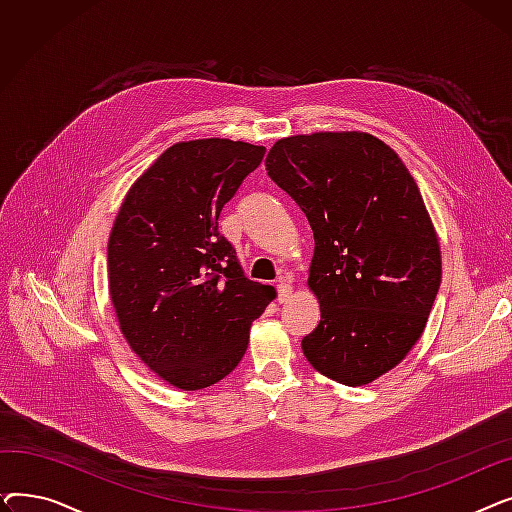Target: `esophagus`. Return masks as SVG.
<instances>
[{
    "label": "esophagus",
    "mask_w": 512,
    "mask_h": 512,
    "mask_svg": "<svg viewBox=\"0 0 512 512\" xmlns=\"http://www.w3.org/2000/svg\"><path fill=\"white\" fill-rule=\"evenodd\" d=\"M278 303H288L292 299V286L286 282H280L278 286Z\"/></svg>",
    "instance_id": "obj_1"
}]
</instances>
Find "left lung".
I'll use <instances>...</instances> for the list:
<instances>
[{
    "mask_svg": "<svg viewBox=\"0 0 512 512\" xmlns=\"http://www.w3.org/2000/svg\"><path fill=\"white\" fill-rule=\"evenodd\" d=\"M265 170L313 230L307 284L321 319L303 353L338 384H371L421 338L442 280L419 186L394 149L359 130L280 139Z\"/></svg>",
    "mask_w": 512,
    "mask_h": 512,
    "instance_id": "1",
    "label": "left lung"
}]
</instances>
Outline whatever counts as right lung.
Segmentation results:
<instances>
[{"instance_id": "obj_1", "label": "right lung", "mask_w": 512, "mask_h": 512, "mask_svg": "<svg viewBox=\"0 0 512 512\" xmlns=\"http://www.w3.org/2000/svg\"><path fill=\"white\" fill-rule=\"evenodd\" d=\"M265 147L180 141L132 182L107 240V286L128 346L178 390L218 384L247 351L274 286L245 276L218 232Z\"/></svg>"}]
</instances>
